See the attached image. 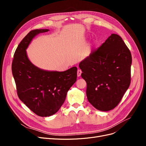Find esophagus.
<instances>
[{"instance_id": "obj_1", "label": "esophagus", "mask_w": 146, "mask_h": 146, "mask_svg": "<svg viewBox=\"0 0 146 146\" xmlns=\"http://www.w3.org/2000/svg\"><path fill=\"white\" fill-rule=\"evenodd\" d=\"M82 73V70H80V69H78V72H77V75H78V77H79V76H81Z\"/></svg>"}]
</instances>
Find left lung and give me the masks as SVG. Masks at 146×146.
Listing matches in <instances>:
<instances>
[{
	"mask_svg": "<svg viewBox=\"0 0 146 146\" xmlns=\"http://www.w3.org/2000/svg\"><path fill=\"white\" fill-rule=\"evenodd\" d=\"M131 52L115 34L80 63L88 100L96 109L108 111L119 104L131 83Z\"/></svg>",
	"mask_w": 146,
	"mask_h": 146,
	"instance_id": "left-lung-1",
	"label": "left lung"
}]
</instances>
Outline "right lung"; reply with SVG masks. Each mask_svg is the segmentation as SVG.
Wrapping results in <instances>:
<instances>
[{
    "instance_id": "1",
    "label": "right lung",
    "mask_w": 146,
    "mask_h": 146,
    "mask_svg": "<svg viewBox=\"0 0 146 146\" xmlns=\"http://www.w3.org/2000/svg\"><path fill=\"white\" fill-rule=\"evenodd\" d=\"M48 29L32 30L18 45L13 56L12 72L20 100L40 117L56 113L77 79L76 67L64 72L41 70L29 60L26 49L33 38Z\"/></svg>"
}]
</instances>
